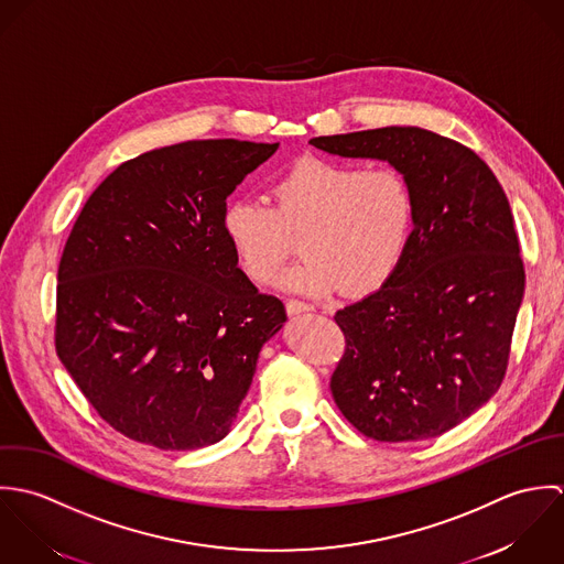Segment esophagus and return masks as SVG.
Masks as SVG:
<instances>
[{
	"label": "esophagus",
	"instance_id": "1",
	"mask_svg": "<svg viewBox=\"0 0 564 564\" xmlns=\"http://www.w3.org/2000/svg\"><path fill=\"white\" fill-rule=\"evenodd\" d=\"M285 310H288L290 316H301V314H305V312H312V307L305 305V303H301V301H288V303H285Z\"/></svg>",
	"mask_w": 564,
	"mask_h": 564
}]
</instances>
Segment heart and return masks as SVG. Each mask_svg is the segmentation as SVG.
Returning <instances> with one entry per match:
<instances>
[{
  "instance_id": "b5f03b06",
  "label": "heart",
  "mask_w": 564,
  "mask_h": 564,
  "mask_svg": "<svg viewBox=\"0 0 564 564\" xmlns=\"http://www.w3.org/2000/svg\"><path fill=\"white\" fill-rule=\"evenodd\" d=\"M272 207L235 198L223 212V232L243 274L261 285L276 279L301 239L305 254L281 285L325 296L379 290L399 268L414 226V196L390 167L303 156L272 181Z\"/></svg>"
}]
</instances>
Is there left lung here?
Here are the masks:
<instances>
[{
	"label": "left lung",
	"instance_id": "1",
	"mask_svg": "<svg viewBox=\"0 0 564 564\" xmlns=\"http://www.w3.org/2000/svg\"><path fill=\"white\" fill-rule=\"evenodd\" d=\"M310 143L390 163L414 196L397 272L336 314L346 338L332 377L339 412L379 443L436 438L488 403L506 375L525 292L508 198L473 150L419 126Z\"/></svg>",
	"mask_w": 564,
	"mask_h": 564
}]
</instances>
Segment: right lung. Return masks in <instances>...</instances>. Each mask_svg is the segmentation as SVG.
<instances>
[{
    "instance_id": "right-lung-1",
    "label": "right lung",
    "mask_w": 564,
    "mask_h": 564,
    "mask_svg": "<svg viewBox=\"0 0 564 564\" xmlns=\"http://www.w3.org/2000/svg\"><path fill=\"white\" fill-rule=\"evenodd\" d=\"M276 148L205 139L150 150L109 174L72 228L56 352L126 438L192 451L230 432L288 314L237 268L223 212Z\"/></svg>"
}]
</instances>
